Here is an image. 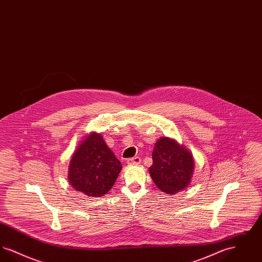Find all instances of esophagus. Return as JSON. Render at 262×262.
<instances>
[{
  "label": "esophagus",
  "mask_w": 262,
  "mask_h": 262,
  "mask_svg": "<svg viewBox=\"0 0 262 262\" xmlns=\"http://www.w3.org/2000/svg\"><path fill=\"white\" fill-rule=\"evenodd\" d=\"M140 162H141V159H140L138 156L133 157V158H129V159H127V160H126V163H127V164H139Z\"/></svg>",
  "instance_id": "obj_1"
}]
</instances>
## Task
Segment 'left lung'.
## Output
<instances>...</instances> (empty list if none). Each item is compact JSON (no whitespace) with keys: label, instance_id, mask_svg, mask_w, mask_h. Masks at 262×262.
Here are the masks:
<instances>
[{"label":"left lung","instance_id":"8db88e82","mask_svg":"<svg viewBox=\"0 0 262 262\" xmlns=\"http://www.w3.org/2000/svg\"><path fill=\"white\" fill-rule=\"evenodd\" d=\"M152 160L150 176L162 191L176 193L188 186L194 162L189 151L184 146L173 139L162 137L155 143Z\"/></svg>","mask_w":262,"mask_h":262}]
</instances>
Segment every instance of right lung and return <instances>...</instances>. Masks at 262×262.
Here are the masks:
<instances>
[{
    "instance_id": "1",
    "label": "right lung",
    "mask_w": 262,
    "mask_h": 262,
    "mask_svg": "<svg viewBox=\"0 0 262 262\" xmlns=\"http://www.w3.org/2000/svg\"><path fill=\"white\" fill-rule=\"evenodd\" d=\"M121 170L122 164L102 136L91 134L72 157L69 181L75 190L85 195L102 196L114 186Z\"/></svg>"
}]
</instances>
